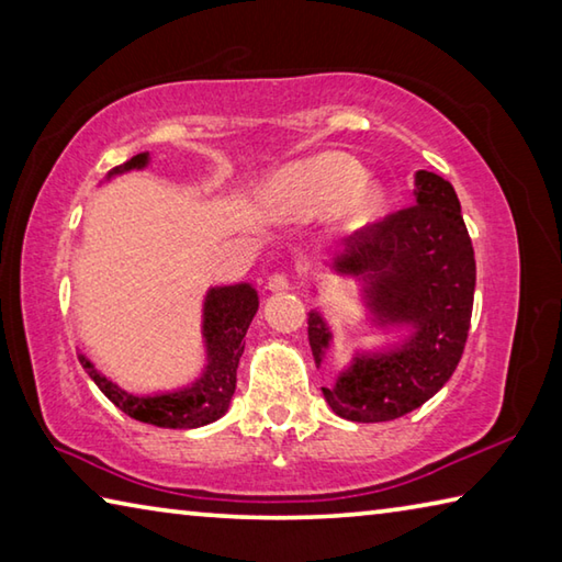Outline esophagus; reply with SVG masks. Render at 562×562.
<instances>
[{
    "label": "esophagus",
    "instance_id": "obj_1",
    "mask_svg": "<svg viewBox=\"0 0 562 562\" xmlns=\"http://www.w3.org/2000/svg\"><path fill=\"white\" fill-rule=\"evenodd\" d=\"M268 290L270 292H284V290H290V278L284 272H274L272 278L268 280Z\"/></svg>",
    "mask_w": 562,
    "mask_h": 562
}]
</instances>
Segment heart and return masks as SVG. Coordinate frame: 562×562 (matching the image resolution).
I'll list each match as a JSON object with an SVG mask.
<instances>
[{
	"label": "heart",
	"mask_w": 562,
	"mask_h": 562,
	"mask_svg": "<svg viewBox=\"0 0 562 562\" xmlns=\"http://www.w3.org/2000/svg\"><path fill=\"white\" fill-rule=\"evenodd\" d=\"M347 154H319L284 166L262 190V211L274 221H312L341 211L349 227L374 223L386 207V190Z\"/></svg>",
	"instance_id": "1"
}]
</instances>
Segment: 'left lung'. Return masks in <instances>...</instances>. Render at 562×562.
<instances>
[{
    "mask_svg": "<svg viewBox=\"0 0 562 562\" xmlns=\"http://www.w3.org/2000/svg\"><path fill=\"white\" fill-rule=\"evenodd\" d=\"M416 203L345 240L331 270L364 282L374 322L406 327L402 345L359 355L335 386H322L331 412L359 424L392 422L439 392L459 367L471 327L475 258L453 186L418 170ZM310 347L322 364L329 329L310 312Z\"/></svg>",
    "mask_w": 562,
    "mask_h": 562,
    "instance_id": "1",
    "label": "left lung"
}]
</instances>
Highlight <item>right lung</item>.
Segmentation results:
<instances>
[{
    "label": "right lung",
    "mask_w": 562,
    "mask_h": 562,
    "mask_svg": "<svg viewBox=\"0 0 562 562\" xmlns=\"http://www.w3.org/2000/svg\"><path fill=\"white\" fill-rule=\"evenodd\" d=\"M148 154H138L123 166H116L109 173L119 176L133 168H144ZM258 292L252 284L240 282L231 288H213L205 297L203 307V337L207 349V364L201 379L178 392L156 396H133L123 392L79 351L81 367L97 386L116 404L123 414L144 424L164 426V429H198L221 418L235 394L237 364H240L247 327L258 312Z\"/></svg>",
    "instance_id": "right-lung-1"
}]
</instances>
